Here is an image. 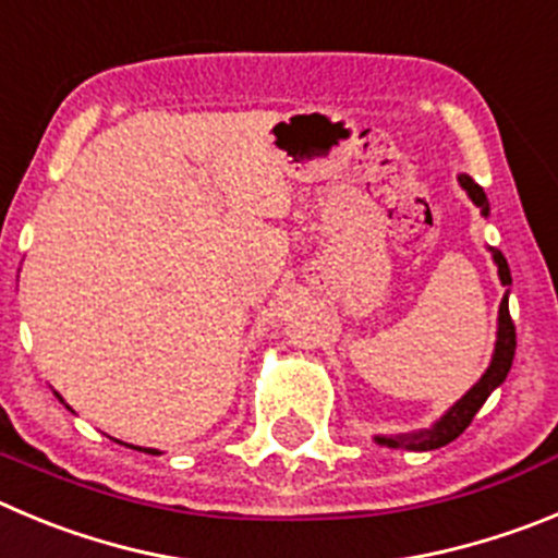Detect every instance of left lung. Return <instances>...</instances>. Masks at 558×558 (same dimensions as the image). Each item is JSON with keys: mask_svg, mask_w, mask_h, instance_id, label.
Here are the masks:
<instances>
[{"mask_svg": "<svg viewBox=\"0 0 558 558\" xmlns=\"http://www.w3.org/2000/svg\"><path fill=\"white\" fill-rule=\"evenodd\" d=\"M459 185L462 191L468 193L470 202L482 207V216H489V202H487V193H484L482 185H476L468 173H459ZM489 254H493V263L498 265V279L500 284L506 288L504 301H500V310H498V335H495V351H493V360H489V367L482 373V379L476 385L470 387L451 409H448L446 415L434 421L428 428H421V432H409V434H379V437H373L376 446H387V448H407V451H434V448H442L448 442L459 437L464 428L470 426V421L476 417L478 409L484 407V401L489 398V392L495 387H500L509 376V367H512L514 360V349H518V337H514V324L509 318V293H512V270H509V263H506L504 254L498 248L489 245Z\"/></svg>", "mask_w": 558, "mask_h": 558, "instance_id": "left-lung-1", "label": "left lung"}]
</instances>
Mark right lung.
<instances>
[{
	"label": "right lung",
	"instance_id": "obj_1",
	"mask_svg": "<svg viewBox=\"0 0 558 558\" xmlns=\"http://www.w3.org/2000/svg\"><path fill=\"white\" fill-rule=\"evenodd\" d=\"M54 396H58V398H60V392H54ZM60 403H65V401H63V398H60ZM65 409H71V407H69V403H65ZM130 448H135V446H130ZM135 451H146V453H151V457H157V453H160V451H157V448H135Z\"/></svg>",
	"mask_w": 558,
	"mask_h": 558
}]
</instances>
